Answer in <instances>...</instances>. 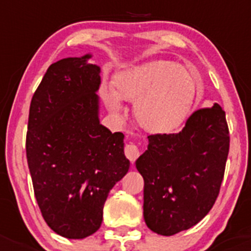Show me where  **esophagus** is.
Segmentation results:
<instances>
[{"label":"esophagus","mask_w":251,"mask_h":251,"mask_svg":"<svg viewBox=\"0 0 251 251\" xmlns=\"http://www.w3.org/2000/svg\"><path fill=\"white\" fill-rule=\"evenodd\" d=\"M125 155L131 163H133V161H136V159L140 156V149H138V147L136 146V144H127V146L125 147Z\"/></svg>","instance_id":"esophagus-1"}]
</instances>
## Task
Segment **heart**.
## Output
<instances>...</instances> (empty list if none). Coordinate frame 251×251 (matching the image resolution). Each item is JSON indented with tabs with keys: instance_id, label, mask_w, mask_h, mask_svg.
Masks as SVG:
<instances>
[{
	"instance_id": "b5f03b06",
	"label": "heart",
	"mask_w": 251,
	"mask_h": 251,
	"mask_svg": "<svg viewBox=\"0 0 251 251\" xmlns=\"http://www.w3.org/2000/svg\"><path fill=\"white\" fill-rule=\"evenodd\" d=\"M199 93V82L184 67L170 60H151L125 70L114 87L105 86L103 100L114 116L123 113L124 100L135 102L133 114L151 133L173 132L188 118Z\"/></svg>"
}]
</instances>
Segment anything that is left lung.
<instances>
[{"mask_svg": "<svg viewBox=\"0 0 251 251\" xmlns=\"http://www.w3.org/2000/svg\"><path fill=\"white\" fill-rule=\"evenodd\" d=\"M228 151L226 114L217 103L194 111L181 132L148 136L136 160L148 228L174 235L203 220L219 196Z\"/></svg>", "mask_w": 251, "mask_h": 251, "instance_id": "1", "label": "left lung"}]
</instances>
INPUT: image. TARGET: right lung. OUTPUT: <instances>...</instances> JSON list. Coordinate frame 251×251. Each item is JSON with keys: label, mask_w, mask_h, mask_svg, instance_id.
<instances>
[{"label": "right lung", "mask_w": 251, "mask_h": 251, "mask_svg": "<svg viewBox=\"0 0 251 251\" xmlns=\"http://www.w3.org/2000/svg\"><path fill=\"white\" fill-rule=\"evenodd\" d=\"M91 53L53 63L30 104L26 159L50 229L82 239L100 227L110 189L130 169L124 133L100 123V68Z\"/></svg>", "instance_id": "obj_1"}]
</instances>
